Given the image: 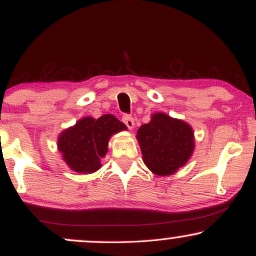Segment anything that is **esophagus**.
Wrapping results in <instances>:
<instances>
[{"label":"esophagus","instance_id":"esophagus-1","mask_svg":"<svg viewBox=\"0 0 256 256\" xmlns=\"http://www.w3.org/2000/svg\"><path fill=\"white\" fill-rule=\"evenodd\" d=\"M122 122H125V125L128 126L130 130H132L134 126V119L132 118L131 116H128V114H125V116H122Z\"/></svg>","mask_w":256,"mask_h":256}]
</instances>
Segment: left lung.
<instances>
[{"label":"left lung","mask_w":256,"mask_h":256,"mask_svg":"<svg viewBox=\"0 0 256 256\" xmlns=\"http://www.w3.org/2000/svg\"><path fill=\"white\" fill-rule=\"evenodd\" d=\"M143 161L152 173L170 176L183 167L195 148L192 126L165 113H155L137 131Z\"/></svg>","instance_id":"1"}]
</instances>
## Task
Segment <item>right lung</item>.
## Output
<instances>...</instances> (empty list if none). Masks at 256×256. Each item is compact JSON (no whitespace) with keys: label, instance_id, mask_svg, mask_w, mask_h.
Returning <instances> with one entry per match:
<instances>
[{"label":"right lung","instance_id":"add662e5","mask_svg":"<svg viewBox=\"0 0 256 256\" xmlns=\"http://www.w3.org/2000/svg\"><path fill=\"white\" fill-rule=\"evenodd\" d=\"M126 128L124 122L112 114H104L98 119L86 116L61 132L58 140V152L73 171L85 174L96 172L101 167V158L108 150L112 134Z\"/></svg>","mask_w":256,"mask_h":256}]
</instances>
